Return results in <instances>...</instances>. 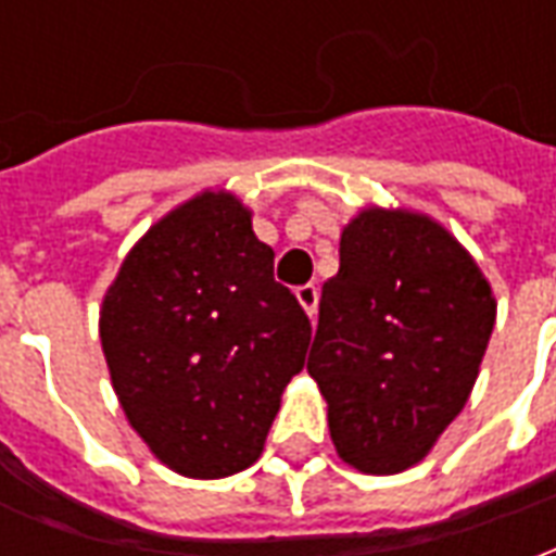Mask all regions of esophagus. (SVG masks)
Here are the masks:
<instances>
[{
	"instance_id": "obj_1",
	"label": "esophagus",
	"mask_w": 556,
	"mask_h": 556,
	"mask_svg": "<svg viewBox=\"0 0 556 556\" xmlns=\"http://www.w3.org/2000/svg\"><path fill=\"white\" fill-rule=\"evenodd\" d=\"M298 301H301V306L306 309V315L315 318V313H318V289H315L313 282H306V286L298 289Z\"/></svg>"
}]
</instances>
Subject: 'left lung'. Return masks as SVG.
<instances>
[{"label": "left lung", "mask_w": 556, "mask_h": 556, "mask_svg": "<svg viewBox=\"0 0 556 556\" xmlns=\"http://www.w3.org/2000/svg\"><path fill=\"white\" fill-rule=\"evenodd\" d=\"M491 286L434 219L369 207L339 241L306 369L337 453L399 473L465 408L494 330Z\"/></svg>", "instance_id": "1"}]
</instances>
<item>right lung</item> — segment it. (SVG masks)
Listing matches in <instances>:
<instances>
[{"label": "right lung", "instance_id": "add662e5", "mask_svg": "<svg viewBox=\"0 0 556 556\" xmlns=\"http://www.w3.org/2000/svg\"><path fill=\"white\" fill-rule=\"evenodd\" d=\"M313 325L229 193L151 226L106 291L101 345L130 426L163 465L231 477L262 455Z\"/></svg>", "mask_w": 556, "mask_h": 556}]
</instances>
